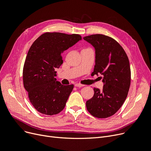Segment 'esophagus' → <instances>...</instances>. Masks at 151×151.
I'll return each mask as SVG.
<instances>
[{
	"label": "esophagus",
	"instance_id": "esophagus-1",
	"mask_svg": "<svg viewBox=\"0 0 151 151\" xmlns=\"http://www.w3.org/2000/svg\"><path fill=\"white\" fill-rule=\"evenodd\" d=\"M85 86L84 85H81V84H80V83H76V84L75 85V86H76V87H79V88L83 87V86Z\"/></svg>",
	"mask_w": 151,
	"mask_h": 151
}]
</instances>
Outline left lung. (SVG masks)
<instances>
[{
	"mask_svg": "<svg viewBox=\"0 0 151 151\" xmlns=\"http://www.w3.org/2000/svg\"><path fill=\"white\" fill-rule=\"evenodd\" d=\"M95 50V65L92 75H103L102 91L94 89L93 98L86 101L92 116L106 118L114 114L123 104L131 84V69L127 56L113 38L101 34L83 37Z\"/></svg>",
	"mask_w": 151,
	"mask_h": 151,
	"instance_id": "obj_1",
	"label": "left lung"
}]
</instances>
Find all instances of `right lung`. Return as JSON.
<instances>
[{
    "instance_id": "right-lung-1",
    "label": "right lung",
    "mask_w": 151,
    "mask_h": 151,
    "mask_svg": "<svg viewBox=\"0 0 151 151\" xmlns=\"http://www.w3.org/2000/svg\"><path fill=\"white\" fill-rule=\"evenodd\" d=\"M81 40L78 34L45 33L33 43L23 70V81L30 101L38 112L57 114L62 111L73 85L57 81L56 68L63 63L61 53Z\"/></svg>"
}]
</instances>
